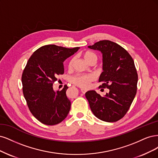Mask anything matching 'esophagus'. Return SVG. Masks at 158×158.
<instances>
[{"label":"esophagus","mask_w":158,"mask_h":158,"mask_svg":"<svg viewBox=\"0 0 158 158\" xmlns=\"http://www.w3.org/2000/svg\"><path fill=\"white\" fill-rule=\"evenodd\" d=\"M81 92L83 93V94H85L86 93V91H87V90L85 89H81Z\"/></svg>","instance_id":"34e87169"}]
</instances>
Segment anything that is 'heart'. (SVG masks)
<instances>
[{
	"label": "heart",
	"instance_id": "b5f03b06",
	"mask_svg": "<svg viewBox=\"0 0 158 158\" xmlns=\"http://www.w3.org/2000/svg\"><path fill=\"white\" fill-rule=\"evenodd\" d=\"M83 58L85 60L88 64L91 62H94L95 63L97 61V56L93 52L86 51L83 54ZM75 60V58H72L68 62V68H72L73 62ZM94 79V77L91 74H77L75 76H73L70 78V81L72 83L77 85L83 88L88 87L91 81Z\"/></svg>",
	"mask_w": 158,
	"mask_h": 158
}]
</instances>
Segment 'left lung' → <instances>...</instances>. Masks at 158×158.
<instances>
[{"mask_svg":"<svg viewBox=\"0 0 158 158\" xmlns=\"http://www.w3.org/2000/svg\"><path fill=\"white\" fill-rule=\"evenodd\" d=\"M90 49L102 54V69L99 82L103 88L110 90L102 96L95 90L85 94L91 111L99 119L115 122L126 114L135 97L138 74L134 61L125 49L108 40H100Z\"/></svg>","mask_w":158,"mask_h":158,"instance_id":"8db88e82","label":"left lung"}]
</instances>
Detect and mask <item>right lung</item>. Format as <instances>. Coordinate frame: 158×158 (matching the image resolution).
<instances>
[{"instance_id": "obj_1", "label": "right lung", "mask_w": 158, "mask_h": 158, "mask_svg": "<svg viewBox=\"0 0 158 158\" xmlns=\"http://www.w3.org/2000/svg\"><path fill=\"white\" fill-rule=\"evenodd\" d=\"M79 47L68 48L54 44L43 46L34 52L23 72V93L33 115L42 123L54 125L68 116L71 102L65 85L54 91L53 83L64 73V62Z\"/></svg>"}]
</instances>
